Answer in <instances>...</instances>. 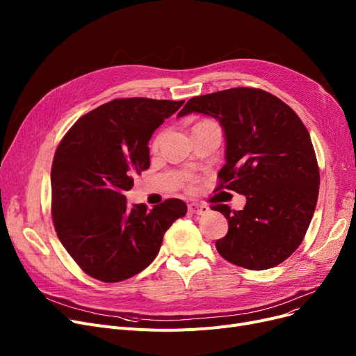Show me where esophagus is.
I'll return each mask as SVG.
<instances>
[{
    "label": "esophagus",
    "instance_id": "obj_1",
    "mask_svg": "<svg viewBox=\"0 0 356 356\" xmlns=\"http://www.w3.org/2000/svg\"><path fill=\"white\" fill-rule=\"evenodd\" d=\"M188 209L193 215H207L211 211L208 204H203V203H191Z\"/></svg>",
    "mask_w": 356,
    "mask_h": 356
}]
</instances>
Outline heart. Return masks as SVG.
I'll list each match as a JSON object with an SVG mask.
<instances>
[{
	"mask_svg": "<svg viewBox=\"0 0 356 356\" xmlns=\"http://www.w3.org/2000/svg\"><path fill=\"white\" fill-rule=\"evenodd\" d=\"M159 141H160V137H157V138H156V140H154V143H153V145H154V147H157V145H159ZM192 183H195V180H192ZM192 183H191V184H192Z\"/></svg>",
	"mask_w": 356,
	"mask_h": 356,
	"instance_id": "heart-1",
	"label": "heart"
}]
</instances>
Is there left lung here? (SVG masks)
I'll return each mask as SVG.
<instances>
[{"mask_svg":"<svg viewBox=\"0 0 356 356\" xmlns=\"http://www.w3.org/2000/svg\"><path fill=\"white\" fill-rule=\"evenodd\" d=\"M219 121L227 163L218 189L247 196L242 211L216 204L228 219L218 252L248 270L282 264L302 244L319 196L321 175L309 131L282 99L257 88H231L195 97L179 112Z\"/></svg>","mask_w":356,"mask_h":356,"instance_id":"1","label":"left lung"}]
</instances>
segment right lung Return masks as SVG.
<instances>
[{"label":"right lung","mask_w":356,"mask_h":356,"mask_svg":"<svg viewBox=\"0 0 356 356\" xmlns=\"http://www.w3.org/2000/svg\"><path fill=\"white\" fill-rule=\"evenodd\" d=\"M184 101L121 98L81 117L56 148L51 218L62 245L83 273L118 283L157 257L165 231L188 212L180 199L153 209L128 207L124 193L149 167L148 141Z\"/></svg>","instance_id":"1"}]
</instances>
